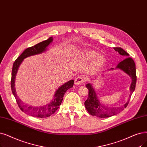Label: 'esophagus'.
<instances>
[{"instance_id":"esophagus-1","label":"esophagus","mask_w":147,"mask_h":147,"mask_svg":"<svg viewBox=\"0 0 147 147\" xmlns=\"http://www.w3.org/2000/svg\"><path fill=\"white\" fill-rule=\"evenodd\" d=\"M85 82V79L82 77L81 76H78V78H76V79L74 80V84L76 85H79L82 84V83H84Z\"/></svg>"}]
</instances>
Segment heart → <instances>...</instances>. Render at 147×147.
Here are the masks:
<instances>
[{
    "label": "heart",
    "instance_id": "1",
    "mask_svg": "<svg viewBox=\"0 0 147 147\" xmlns=\"http://www.w3.org/2000/svg\"><path fill=\"white\" fill-rule=\"evenodd\" d=\"M98 55V53L94 52V51H89V52H87L85 53L84 59L86 61L90 62L95 59L94 65L95 67H99L105 61V58L102 55Z\"/></svg>",
    "mask_w": 147,
    "mask_h": 147
}]
</instances>
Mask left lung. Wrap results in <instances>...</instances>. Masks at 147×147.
<instances>
[{
  "label": "left lung",
  "mask_w": 147,
  "mask_h": 147,
  "mask_svg": "<svg viewBox=\"0 0 147 147\" xmlns=\"http://www.w3.org/2000/svg\"><path fill=\"white\" fill-rule=\"evenodd\" d=\"M114 50L119 53V55L126 58L123 61L120 62L115 68H111L108 71L115 69L122 70L125 73L128 74L131 78V83L130 87V95L129 100L126 103L118 107H107L100 103L97 95L95 93V89L91 84H87L86 87L89 90L88 97L85 101V106L89 113L92 116H95L98 118H108L115 115L121 111L128 105L131 95L135 89L136 84V66L134 61L131 58H128L129 54L127 53L125 50L120 47H115Z\"/></svg>",
  "instance_id": "8db88e82"
}]
</instances>
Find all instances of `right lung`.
Masks as SVG:
<instances>
[{
	"mask_svg": "<svg viewBox=\"0 0 147 147\" xmlns=\"http://www.w3.org/2000/svg\"><path fill=\"white\" fill-rule=\"evenodd\" d=\"M53 40V37H50L47 40L42 41L32 47L26 49L20 55V56L18 57V58L14 62L13 66H12L11 80L12 92L16 99L17 103L18 105V107H20V109L24 113L36 118H44L49 117L53 114L61 105L63 100V95H64L65 92L68 89L72 88L74 85L73 80H70L68 82L65 83L64 84H63L60 87H59V88L56 91L53 96V99L50 103L45 105L40 106H33L24 103L21 99L18 98L17 94H16L15 80L18 68L20 67L22 62L25 58H28V57L39 55L45 52L47 50V47L49 46L50 43L52 42Z\"/></svg>",
	"mask_w": 147,
	"mask_h": 147,
	"instance_id": "1",
	"label": "right lung"
}]
</instances>
